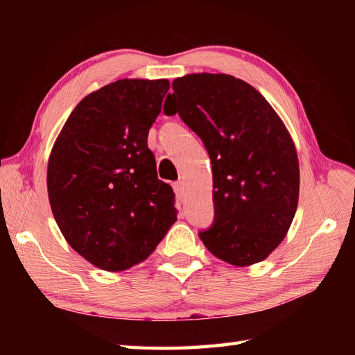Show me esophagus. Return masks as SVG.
Instances as JSON below:
<instances>
[{
    "mask_svg": "<svg viewBox=\"0 0 355 355\" xmlns=\"http://www.w3.org/2000/svg\"><path fill=\"white\" fill-rule=\"evenodd\" d=\"M173 189H175V194L178 196V198H184L185 194V187H184V182H176L173 184Z\"/></svg>",
    "mask_w": 355,
    "mask_h": 355,
    "instance_id": "34e87169",
    "label": "esophagus"
}]
</instances>
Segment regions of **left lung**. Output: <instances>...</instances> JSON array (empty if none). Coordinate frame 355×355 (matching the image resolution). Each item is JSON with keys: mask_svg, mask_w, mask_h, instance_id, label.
Returning <instances> with one entry per match:
<instances>
[{"mask_svg": "<svg viewBox=\"0 0 355 355\" xmlns=\"http://www.w3.org/2000/svg\"><path fill=\"white\" fill-rule=\"evenodd\" d=\"M173 106L206 146L214 222L200 239L234 266L270 256L295 218L297 153L282 118L250 84L227 73H188L171 83Z\"/></svg>", "mask_w": 355, "mask_h": 355, "instance_id": "8db88e82", "label": "left lung"}]
</instances>
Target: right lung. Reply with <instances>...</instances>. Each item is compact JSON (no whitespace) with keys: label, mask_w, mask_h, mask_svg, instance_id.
Here are the masks:
<instances>
[{"label":"right lung","mask_w":355,"mask_h":355,"mask_svg":"<svg viewBox=\"0 0 355 355\" xmlns=\"http://www.w3.org/2000/svg\"><path fill=\"white\" fill-rule=\"evenodd\" d=\"M167 80L123 78L75 106L53 145L47 191L63 237L85 261L124 271L145 261L176 222L148 133Z\"/></svg>","instance_id":"right-lung-1"}]
</instances>
